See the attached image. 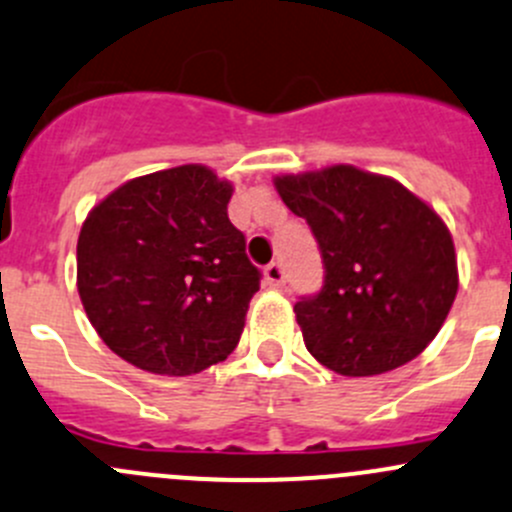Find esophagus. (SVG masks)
<instances>
[{
  "mask_svg": "<svg viewBox=\"0 0 512 512\" xmlns=\"http://www.w3.org/2000/svg\"><path fill=\"white\" fill-rule=\"evenodd\" d=\"M265 280L270 287H282L285 285V267H282L280 262H270V265L265 267Z\"/></svg>",
  "mask_w": 512,
  "mask_h": 512,
  "instance_id": "1",
  "label": "esophagus"
}]
</instances>
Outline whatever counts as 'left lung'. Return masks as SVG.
<instances>
[{"instance_id": "obj_1", "label": "left lung", "mask_w": 512, "mask_h": 512, "mask_svg": "<svg viewBox=\"0 0 512 512\" xmlns=\"http://www.w3.org/2000/svg\"><path fill=\"white\" fill-rule=\"evenodd\" d=\"M305 217L325 282L295 302L312 357L347 377L395 370L428 347L458 295V260L433 207L393 177L352 165L275 177Z\"/></svg>"}]
</instances>
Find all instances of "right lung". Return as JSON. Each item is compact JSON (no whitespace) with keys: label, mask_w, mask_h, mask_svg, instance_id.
Returning <instances> with one entry per match:
<instances>
[{"label":"right lung","mask_w":512,"mask_h":512,"mask_svg":"<svg viewBox=\"0 0 512 512\" xmlns=\"http://www.w3.org/2000/svg\"><path fill=\"white\" fill-rule=\"evenodd\" d=\"M232 185L182 165L124 182L84 220L77 290L122 360L195 375L237 347L260 270L227 217Z\"/></svg>","instance_id":"add662e5"}]
</instances>
